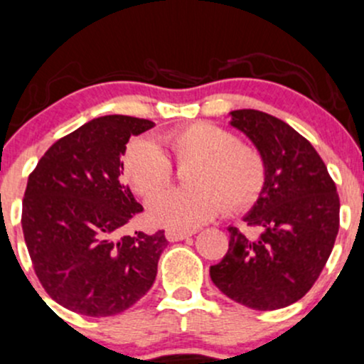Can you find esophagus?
<instances>
[{
    "instance_id": "esophagus-1",
    "label": "esophagus",
    "mask_w": 364,
    "mask_h": 364,
    "mask_svg": "<svg viewBox=\"0 0 364 364\" xmlns=\"http://www.w3.org/2000/svg\"><path fill=\"white\" fill-rule=\"evenodd\" d=\"M195 233V230H176V228H169L166 230V237L169 242H176V240H183L186 237H192Z\"/></svg>"
}]
</instances>
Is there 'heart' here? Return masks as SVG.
I'll list each match as a JSON object with an SVG mask.
<instances>
[{
  "instance_id": "1",
  "label": "heart",
  "mask_w": 364,
  "mask_h": 364,
  "mask_svg": "<svg viewBox=\"0 0 364 364\" xmlns=\"http://www.w3.org/2000/svg\"><path fill=\"white\" fill-rule=\"evenodd\" d=\"M178 166L186 172V190L164 192L148 204V218L169 228H193L216 216L220 209L242 211L258 198L265 185V160L250 143L235 141L223 127L208 122L186 125L164 134ZM124 171L132 188L153 197L172 181V166L159 144L136 139L124 156Z\"/></svg>"
}]
</instances>
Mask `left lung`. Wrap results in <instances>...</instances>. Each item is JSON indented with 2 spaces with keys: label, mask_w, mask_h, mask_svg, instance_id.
<instances>
[{
  "label": "left lung",
  "mask_w": 364,
  "mask_h": 364,
  "mask_svg": "<svg viewBox=\"0 0 364 364\" xmlns=\"http://www.w3.org/2000/svg\"><path fill=\"white\" fill-rule=\"evenodd\" d=\"M265 160V185L244 216L256 235L228 227L230 244L211 281L221 293L255 311L300 300L323 272L338 233L340 200L314 146L286 122L256 109L230 112Z\"/></svg>",
  "instance_id": "1"
}]
</instances>
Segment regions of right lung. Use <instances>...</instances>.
Wrapping results in <instances>:
<instances>
[{"instance_id":"obj_1","label":"right lung","mask_w":364,"mask_h":364,"mask_svg":"<svg viewBox=\"0 0 364 364\" xmlns=\"http://www.w3.org/2000/svg\"><path fill=\"white\" fill-rule=\"evenodd\" d=\"M153 122L94 118L53 143L31 172L22 232L34 272L53 300L90 317L114 316L148 293L167 242L125 227L143 205L122 183L131 136Z\"/></svg>"}]
</instances>
